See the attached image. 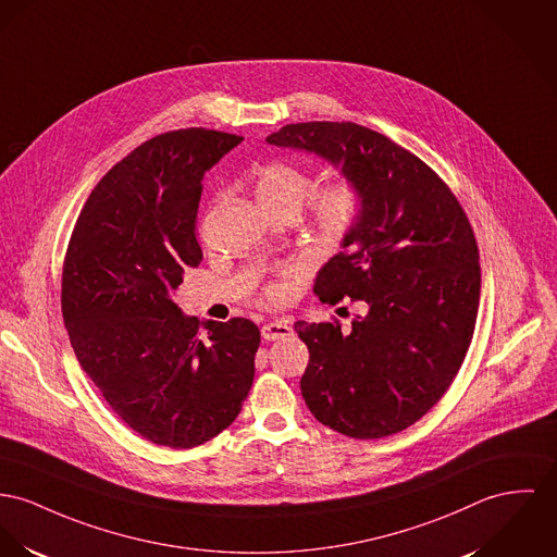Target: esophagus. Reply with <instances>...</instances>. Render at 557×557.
<instances>
[{
    "instance_id": "1",
    "label": "esophagus",
    "mask_w": 557,
    "mask_h": 557,
    "mask_svg": "<svg viewBox=\"0 0 557 557\" xmlns=\"http://www.w3.org/2000/svg\"><path fill=\"white\" fill-rule=\"evenodd\" d=\"M262 339L264 342H280V339H288L293 335V326L284 320H273V322H267L260 331Z\"/></svg>"
}]
</instances>
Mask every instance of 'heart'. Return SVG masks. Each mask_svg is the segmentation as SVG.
Wrapping results in <instances>:
<instances>
[{"label": "heart", "mask_w": 557, "mask_h": 557, "mask_svg": "<svg viewBox=\"0 0 557 557\" xmlns=\"http://www.w3.org/2000/svg\"><path fill=\"white\" fill-rule=\"evenodd\" d=\"M311 195V180L288 163H271L257 175V197L260 206H300ZM358 214V195L349 184H335L315 201V226L326 244H337ZM282 290L273 288L271 297Z\"/></svg>", "instance_id": "1"}]
</instances>
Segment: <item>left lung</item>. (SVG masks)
I'll use <instances>...</instances> for the list:
<instances>
[{
	"instance_id": "8db88e82",
	"label": "left lung",
	"mask_w": 557,
	"mask_h": 557,
	"mask_svg": "<svg viewBox=\"0 0 557 557\" xmlns=\"http://www.w3.org/2000/svg\"><path fill=\"white\" fill-rule=\"evenodd\" d=\"M313 154L358 195L342 252L315 275L324 302L360 300L342 324L297 322L309 364L302 398L318 422L382 438L418 422L469 351L481 290L469 218L443 180L382 133L354 123H297L267 135Z\"/></svg>"
}]
</instances>
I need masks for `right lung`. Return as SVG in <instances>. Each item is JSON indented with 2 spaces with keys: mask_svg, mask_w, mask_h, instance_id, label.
<instances>
[{
  "mask_svg": "<svg viewBox=\"0 0 557 557\" xmlns=\"http://www.w3.org/2000/svg\"><path fill=\"white\" fill-rule=\"evenodd\" d=\"M242 139L182 128L137 146L92 188L63 264L61 309L83 371L128 429L173 449L228 429L255 382L257 324L199 322L173 300L203 258V175Z\"/></svg>",
  "mask_w": 557,
  "mask_h": 557,
  "instance_id": "obj_1",
  "label": "right lung"
}]
</instances>
